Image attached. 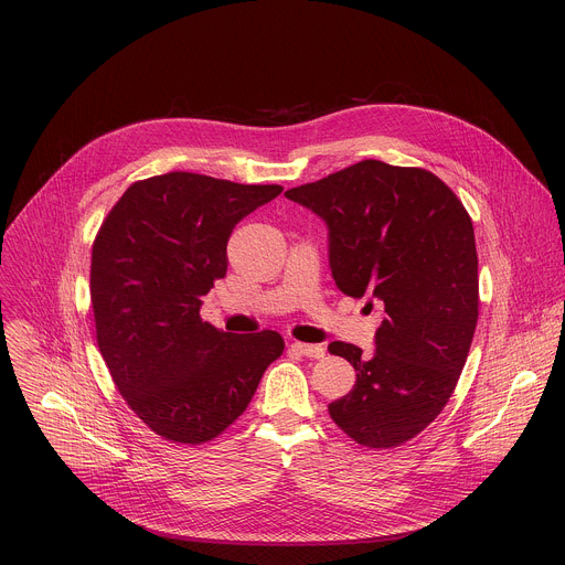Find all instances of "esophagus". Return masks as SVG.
Masks as SVG:
<instances>
[{
	"label": "esophagus",
	"mask_w": 565,
	"mask_h": 565,
	"mask_svg": "<svg viewBox=\"0 0 565 565\" xmlns=\"http://www.w3.org/2000/svg\"><path fill=\"white\" fill-rule=\"evenodd\" d=\"M290 351H295V353H299V355H306V358H312V360H321L324 358V347H319V344H303V342H292L290 344Z\"/></svg>",
	"instance_id": "obj_1"
}]
</instances>
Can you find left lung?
Listing matches in <instances>:
<instances>
[{
  "instance_id": "8db88e82",
  "label": "left lung",
  "mask_w": 565,
  "mask_h": 565,
  "mask_svg": "<svg viewBox=\"0 0 565 565\" xmlns=\"http://www.w3.org/2000/svg\"><path fill=\"white\" fill-rule=\"evenodd\" d=\"M329 227V266L349 297L384 306L373 355L344 342L333 355L355 386L329 414L355 443L386 449L420 434L447 405L478 319L473 225L431 172L362 160L286 192Z\"/></svg>"
}]
</instances>
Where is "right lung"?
<instances>
[{
  "instance_id": "obj_1",
  "label": "right lung",
  "mask_w": 565,
  "mask_h": 565,
  "mask_svg": "<svg viewBox=\"0 0 565 565\" xmlns=\"http://www.w3.org/2000/svg\"><path fill=\"white\" fill-rule=\"evenodd\" d=\"M281 192L170 172L134 183L107 214L92 253L96 338L127 405L158 436L216 438L284 353L275 331L223 333L199 315L225 277L234 225Z\"/></svg>"
}]
</instances>
